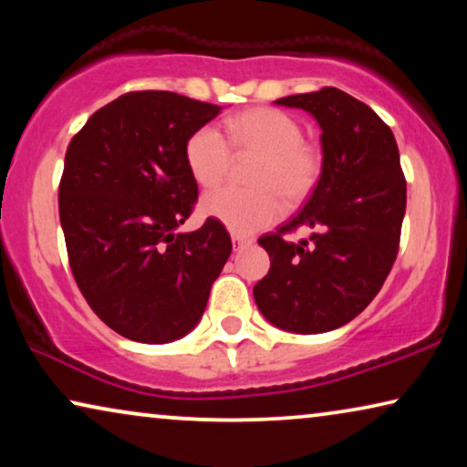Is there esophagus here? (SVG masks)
Here are the masks:
<instances>
[{
  "label": "esophagus",
  "instance_id": "obj_1",
  "mask_svg": "<svg viewBox=\"0 0 467 467\" xmlns=\"http://www.w3.org/2000/svg\"><path fill=\"white\" fill-rule=\"evenodd\" d=\"M251 238H244V235H238V234H234L232 235V244H234V251H240V248H244V246H248L251 244Z\"/></svg>",
  "mask_w": 467,
  "mask_h": 467
}]
</instances>
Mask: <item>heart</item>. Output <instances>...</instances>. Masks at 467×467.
Wrapping results in <instances>:
<instances>
[{"instance_id": "1", "label": "heart", "mask_w": 467, "mask_h": 467, "mask_svg": "<svg viewBox=\"0 0 467 467\" xmlns=\"http://www.w3.org/2000/svg\"><path fill=\"white\" fill-rule=\"evenodd\" d=\"M229 143L238 157H259L254 163L253 191L219 189L202 200V214L219 221L235 234H253L272 225L283 214V197L299 203L312 193L321 176V155L302 140V127L289 114L274 108H248L225 123ZM184 161L200 187L223 182L232 165L227 140L213 125L191 133Z\"/></svg>"}]
</instances>
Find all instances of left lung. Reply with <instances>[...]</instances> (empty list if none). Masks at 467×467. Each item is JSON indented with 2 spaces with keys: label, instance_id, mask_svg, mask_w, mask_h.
<instances>
[{
  "label": "left lung",
  "instance_id": "left-lung-1",
  "mask_svg": "<svg viewBox=\"0 0 467 467\" xmlns=\"http://www.w3.org/2000/svg\"><path fill=\"white\" fill-rule=\"evenodd\" d=\"M306 110L321 127V176L306 206L259 238L272 265L254 304L278 329L325 334L366 310L398 257L406 181L393 131L363 101L336 87L274 101ZM308 228V241L286 233Z\"/></svg>",
  "mask_w": 467,
  "mask_h": 467
}]
</instances>
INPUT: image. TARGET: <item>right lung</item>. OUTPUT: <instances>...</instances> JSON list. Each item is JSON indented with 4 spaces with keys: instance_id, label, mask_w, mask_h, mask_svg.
I'll use <instances>...</instances> for the list:
<instances>
[{
    "instance_id": "add662e5",
    "label": "right lung",
    "mask_w": 467,
    "mask_h": 467,
    "mask_svg": "<svg viewBox=\"0 0 467 467\" xmlns=\"http://www.w3.org/2000/svg\"><path fill=\"white\" fill-rule=\"evenodd\" d=\"M221 110L170 91L125 93L67 146L59 219L69 267L95 315L130 340L187 336L232 254L219 221L178 232L197 200L184 144Z\"/></svg>"
}]
</instances>
